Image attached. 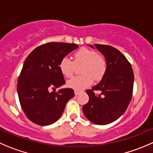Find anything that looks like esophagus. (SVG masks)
<instances>
[{
	"instance_id": "esophagus-1",
	"label": "esophagus",
	"mask_w": 153,
	"mask_h": 153,
	"mask_svg": "<svg viewBox=\"0 0 153 153\" xmlns=\"http://www.w3.org/2000/svg\"><path fill=\"white\" fill-rule=\"evenodd\" d=\"M80 93V91L79 90H75V96H77V95H78Z\"/></svg>"
}]
</instances>
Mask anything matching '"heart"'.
I'll list each match as a JSON object with an SVG mask.
<instances>
[{"label":"heart","instance_id":"1","mask_svg":"<svg viewBox=\"0 0 153 153\" xmlns=\"http://www.w3.org/2000/svg\"><path fill=\"white\" fill-rule=\"evenodd\" d=\"M74 61L68 57H63L59 63V69L65 77L70 78L75 73L76 65L83 64V75L74 77L68 81L69 87L81 90L91 85L93 78L96 81L102 78L107 70V61L105 57L94 50L81 48L73 54Z\"/></svg>","mask_w":153,"mask_h":153}]
</instances>
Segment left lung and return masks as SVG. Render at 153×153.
Listing matches in <instances>:
<instances>
[{
    "instance_id": "left-lung-1",
    "label": "left lung",
    "mask_w": 153,
    "mask_h": 153,
    "mask_svg": "<svg viewBox=\"0 0 153 153\" xmlns=\"http://www.w3.org/2000/svg\"><path fill=\"white\" fill-rule=\"evenodd\" d=\"M94 45L105 56L107 70L97 85L86 90L89 102L83 106V112L94 124L106 125L120 117L128 108L133 94L134 72L131 63L119 50L108 45Z\"/></svg>"
}]
</instances>
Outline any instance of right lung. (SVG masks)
Segmentation results:
<instances>
[{"label":"right lung","instance_id":"1","mask_svg":"<svg viewBox=\"0 0 153 153\" xmlns=\"http://www.w3.org/2000/svg\"><path fill=\"white\" fill-rule=\"evenodd\" d=\"M77 48L73 43L48 42L36 47L25 59L17 91L21 107L31 122L39 126L54 123L74 97L73 89H55L65 84L59 69L60 60Z\"/></svg>","mask_w":153,"mask_h":153}]
</instances>
